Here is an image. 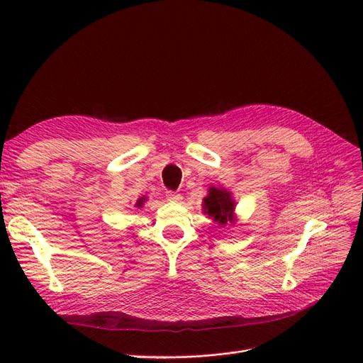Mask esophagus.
<instances>
[{
    "label": "esophagus",
    "mask_w": 363,
    "mask_h": 363,
    "mask_svg": "<svg viewBox=\"0 0 363 363\" xmlns=\"http://www.w3.org/2000/svg\"><path fill=\"white\" fill-rule=\"evenodd\" d=\"M167 200L171 201V203H175V201H180L182 200V195L179 192H172V191H168L167 192Z\"/></svg>",
    "instance_id": "1"
}]
</instances>
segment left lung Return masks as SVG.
I'll return each mask as SVG.
<instances>
[{
    "mask_svg": "<svg viewBox=\"0 0 363 363\" xmlns=\"http://www.w3.org/2000/svg\"><path fill=\"white\" fill-rule=\"evenodd\" d=\"M207 195L203 199V212L213 219V223H218L219 225H225V224H235L238 221L235 208H236V201L233 199V195L230 191H227L223 186L219 188H215V186H211L207 189Z\"/></svg>",
    "mask_w": 363,
    "mask_h": 363,
    "instance_id": "obj_1",
    "label": "left lung"
}]
</instances>
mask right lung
Wrapping results in <instances>:
<instances>
[{
	"label": "right lung",
	"mask_w": 363,
	"mask_h": 363,
	"mask_svg": "<svg viewBox=\"0 0 363 363\" xmlns=\"http://www.w3.org/2000/svg\"><path fill=\"white\" fill-rule=\"evenodd\" d=\"M147 201V196H140V199H138V201L135 203V207H144V203Z\"/></svg>",
	"instance_id": "obj_1"
}]
</instances>
